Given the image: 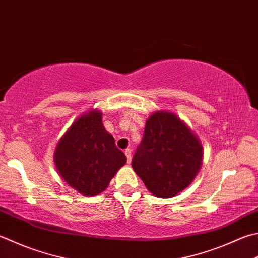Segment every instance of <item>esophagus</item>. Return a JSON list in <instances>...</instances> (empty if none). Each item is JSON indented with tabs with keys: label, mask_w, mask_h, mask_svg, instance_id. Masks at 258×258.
<instances>
[{
	"label": "esophagus",
	"mask_w": 258,
	"mask_h": 258,
	"mask_svg": "<svg viewBox=\"0 0 258 258\" xmlns=\"http://www.w3.org/2000/svg\"><path fill=\"white\" fill-rule=\"evenodd\" d=\"M124 153H125V155H126V158H127V163L130 164L131 161H132V150L126 149V150L124 151Z\"/></svg>",
	"instance_id": "1"
}]
</instances>
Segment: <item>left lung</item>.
<instances>
[{
    "instance_id": "1",
    "label": "left lung",
    "mask_w": 258,
    "mask_h": 258,
    "mask_svg": "<svg viewBox=\"0 0 258 258\" xmlns=\"http://www.w3.org/2000/svg\"><path fill=\"white\" fill-rule=\"evenodd\" d=\"M203 159V144L188 124L175 113L158 110L146 119L132 166L153 196L172 198L195 180Z\"/></svg>"
}]
</instances>
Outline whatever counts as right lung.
I'll list each match as a JSON object with an SVG mask.
<instances>
[{
    "instance_id": "obj_1",
    "label": "right lung",
    "mask_w": 258,
    "mask_h": 258,
    "mask_svg": "<svg viewBox=\"0 0 258 258\" xmlns=\"http://www.w3.org/2000/svg\"><path fill=\"white\" fill-rule=\"evenodd\" d=\"M102 116L97 108L79 116L59 140L53 153L62 180L87 197L105 191L126 163L125 154L104 127Z\"/></svg>"
}]
</instances>
